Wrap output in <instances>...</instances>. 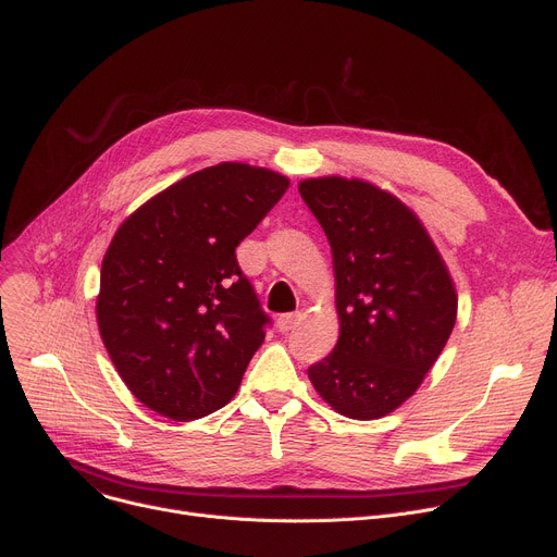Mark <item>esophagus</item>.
<instances>
[{
    "instance_id": "1",
    "label": "esophagus",
    "mask_w": 557,
    "mask_h": 557,
    "mask_svg": "<svg viewBox=\"0 0 557 557\" xmlns=\"http://www.w3.org/2000/svg\"><path fill=\"white\" fill-rule=\"evenodd\" d=\"M300 318H302V313L300 311H294V313H282L280 318H277V330L280 332H290L294 330L298 323H300Z\"/></svg>"
}]
</instances>
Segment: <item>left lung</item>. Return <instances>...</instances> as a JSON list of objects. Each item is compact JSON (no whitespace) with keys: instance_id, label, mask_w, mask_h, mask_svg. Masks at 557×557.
I'll return each instance as SVG.
<instances>
[{"instance_id":"8db88e82","label":"left lung","mask_w":557,"mask_h":557,"mask_svg":"<svg viewBox=\"0 0 557 557\" xmlns=\"http://www.w3.org/2000/svg\"><path fill=\"white\" fill-rule=\"evenodd\" d=\"M332 246L341 334L307 372L334 411L376 420L411 397L441 357L458 296L420 219L393 194L341 175L298 185Z\"/></svg>"}]
</instances>
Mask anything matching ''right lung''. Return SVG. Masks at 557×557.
Masks as SVG:
<instances>
[{
    "label": "right lung",
    "instance_id": "obj_1",
    "mask_svg": "<svg viewBox=\"0 0 557 557\" xmlns=\"http://www.w3.org/2000/svg\"><path fill=\"white\" fill-rule=\"evenodd\" d=\"M288 189L284 175L221 162L133 212L106 250L97 323L128 391L187 422L234 393L271 318L234 250Z\"/></svg>",
    "mask_w": 557,
    "mask_h": 557
}]
</instances>
